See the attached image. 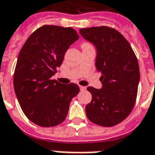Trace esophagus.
I'll return each mask as SVG.
<instances>
[{"mask_svg": "<svg viewBox=\"0 0 155 155\" xmlns=\"http://www.w3.org/2000/svg\"><path fill=\"white\" fill-rule=\"evenodd\" d=\"M80 89H81V91H84L86 90V87L85 86H80Z\"/></svg>", "mask_w": 155, "mask_h": 155, "instance_id": "34e87169", "label": "esophagus"}]
</instances>
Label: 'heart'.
Wrapping results in <instances>:
<instances>
[{
	"label": "heart",
	"instance_id": "1",
	"mask_svg": "<svg viewBox=\"0 0 155 155\" xmlns=\"http://www.w3.org/2000/svg\"><path fill=\"white\" fill-rule=\"evenodd\" d=\"M90 45V44H88V43H83V44H82V45Z\"/></svg>",
	"mask_w": 155,
	"mask_h": 155
}]
</instances>
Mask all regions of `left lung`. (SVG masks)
I'll use <instances>...</instances> for the list:
<instances>
[{
    "mask_svg": "<svg viewBox=\"0 0 155 155\" xmlns=\"http://www.w3.org/2000/svg\"><path fill=\"white\" fill-rule=\"evenodd\" d=\"M82 37L96 49L95 66L101 71V89L89 86L92 94L85 106L88 119L95 124L111 127L132 111L140 82V67L130 43L120 32L108 26L80 30Z\"/></svg>",
    "mask_w": 155,
    "mask_h": 155,
    "instance_id": "8db88e82",
    "label": "left lung"
}]
</instances>
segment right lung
I'll use <instances>...</instances> for the list:
<instances>
[{"label": "right lung", "instance_id": "add662e5", "mask_svg": "<svg viewBox=\"0 0 155 155\" xmlns=\"http://www.w3.org/2000/svg\"><path fill=\"white\" fill-rule=\"evenodd\" d=\"M78 40L71 27L43 25L29 36L19 53L13 81L15 95L25 116L39 126L62 123L71 100L80 92L76 84L51 80Z\"/></svg>", "mask_w": 155, "mask_h": 155}]
</instances>
